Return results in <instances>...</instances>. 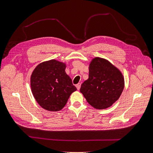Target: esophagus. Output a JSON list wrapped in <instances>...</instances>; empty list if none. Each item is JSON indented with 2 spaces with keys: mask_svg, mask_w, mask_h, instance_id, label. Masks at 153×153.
Wrapping results in <instances>:
<instances>
[{
  "mask_svg": "<svg viewBox=\"0 0 153 153\" xmlns=\"http://www.w3.org/2000/svg\"><path fill=\"white\" fill-rule=\"evenodd\" d=\"M76 87H77V90H79L80 89V87H81V83H77V85H76Z\"/></svg>",
  "mask_w": 153,
  "mask_h": 153,
  "instance_id": "obj_1",
  "label": "esophagus"
}]
</instances>
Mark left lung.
Segmentation results:
<instances>
[{"instance_id": "left-lung-1", "label": "left lung", "mask_w": 153, "mask_h": 153, "mask_svg": "<svg viewBox=\"0 0 153 153\" xmlns=\"http://www.w3.org/2000/svg\"><path fill=\"white\" fill-rule=\"evenodd\" d=\"M123 88L124 78L120 70L105 58L95 57L89 64V78L82 83L80 92L90 105L102 110L118 100Z\"/></svg>"}]
</instances>
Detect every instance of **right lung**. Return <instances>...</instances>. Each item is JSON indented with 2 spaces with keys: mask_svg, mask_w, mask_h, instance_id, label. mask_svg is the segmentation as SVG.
Masks as SVG:
<instances>
[{
  "mask_svg": "<svg viewBox=\"0 0 153 153\" xmlns=\"http://www.w3.org/2000/svg\"><path fill=\"white\" fill-rule=\"evenodd\" d=\"M66 67L62 62L53 59L38 64L31 74L30 84L34 98L48 111L62 109L71 94L77 90L65 71Z\"/></svg>",
  "mask_w": 153,
  "mask_h": 153,
  "instance_id": "right-lung-1",
  "label": "right lung"
}]
</instances>
